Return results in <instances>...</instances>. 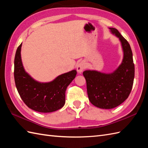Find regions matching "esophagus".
<instances>
[{
	"label": "esophagus",
	"instance_id": "34e87169",
	"mask_svg": "<svg viewBox=\"0 0 148 148\" xmlns=\"http://www.w3.org/2000/svg\"><path fill=\"white\" fill-rule=\"evenodd\" d=\"M86 66V64L84 61H81L80 62H79L77 65V71L78 73L81 74L84 71Z\"/></svg>",
	"mask_w": 148,
	"mask_h": 148
}]
</instances>
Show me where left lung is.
<instances>
[{"label": "left lung", "instance_id": "left-lung-1", "mask_svg": "<svg viewBox=\"0 0 148 148\" xmlns=\"http://www.w3.org/2000/svg\"><path fill=\"white\" fill-rule=\"evenodd\" d=\"M111 32L119 38L123 51L122 62L111 73L95 70L83 72L90 103L101 109H112L122 104L131 91L134 78V64L130 44L115 28Z\"/></svg>", "mask_w": 148, "mask_h": 148}]
</instances>
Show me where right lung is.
Segmentation results:
<instances>
[{
  "instance_id": "add662e5",
  "label": "right lung",
  "mask_w": 148,
  "mask_h": 148,
  "mask_svg": "<svg viewBox=\"0 0 148 148\" xmlns=\"http://www.w3.org/2000/svg\"><path fill=\"white\" fill-rule=\"evenodd\" d=\"M22 44L18 47L14 59L15 83L24 103L34 111L51 112L65 104L67 87L77 74L76 70L59 75L48 82L36 81L24 69L21 59Z\"/></svg>"
}]
</instances>
